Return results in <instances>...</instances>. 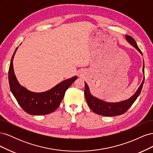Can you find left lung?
Instances as JSON below:
<instances>
[{
  "label": "left lung",
  "instance_id": "left-lung-1",
  "mask_svg": "<svg viewBox=\"0 0 153 153\" xmlns=\"http://www.w3.org/2000/svg\"><path fill=\"white\" fill-rule=\"evenodd\" d=\"M126 38L128 42L132 45L134 47H135L138 52H139L142 55V53L140 48H138L137 44L136 43L135 40L131 36L126 35ZM143 72L144 74V62H143ZM145 76L143 78V82L141 84L140 86L138 88L137 92L135 93L131 98L128 99V100L121 101L119 103H110L103 101L102 100H100L98 98H95V97L92 96L90 92L89 87L87 85L85 82V91L84 94L85 99L87 101V103L89 105V108L93 111V112L97 114H99L100 115H103V116H108V117H113L116 116V115H122L124 114L126 111L131 107V105L135 102L138 96L140 95L143 82H144Z\"/></svg>",
  "mask_w": 153,
  "mask_h": 153
}]
</instances>
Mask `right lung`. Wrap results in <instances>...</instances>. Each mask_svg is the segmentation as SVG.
<instances>
[{"mask_svg": "<svg viewBox=\"0 0 153 153\" xmlns=\"http://www.w3.org/2000/svg\"><path fill=\"white\" fill-rule=\"evenodd\" d=\"M17 48L11 60L8 78L11 91L18 103L25 112L30 115H42L54 112L59 107L66 90L77 79V76L62 81L47 92L41 93L30 92L20 85L14 73L13 59Z\"/></svg>", "mask_w": 153, "mask_h": 153, "instance_id": "right-lung-1", "label": "right lung"}]
</instances>
